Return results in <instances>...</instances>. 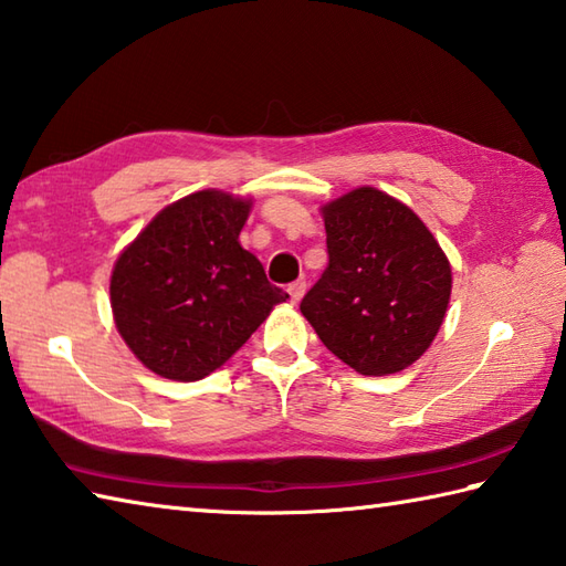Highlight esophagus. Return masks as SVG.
I'll list each match as a JSON object with an SVG mask.
<instances>
[{
    "instance_id": "34e87169",
    "label": "esophagus",
    "mask_w": 566,
    "mask_h": 566,
    "mask_svg": "<svg viewBox=\"0 0 566 566\" xmlns=\"http://www.w3.org/2000/svg\"><path fill=\"white\" fill-rule=\"evenodd\" d=\"M286 292H290L292 302H294V304H298V302H302V296L306 294V282H304V280L292 282V284H290V290H286Z\"/></svg>"
}]
</instances>
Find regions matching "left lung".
I'll return each mask as SVG.
<instances>
[{"label":"left lung","instance_id":"left-lung-1","mask_svg":"<svg viewBox=\"0 0 566 566\" xmlns=\"http://www.w3.org/2000/svg\"><path fill=\"white\" fill-rule=\"evenodd\" d=\"M328 268L302 298L324 346L360 375H390L431 346L451 296L444 250L412 210L363 186L324 206Z\"/></svg>","mask_w":566,"mask_h":566}]
</instances>
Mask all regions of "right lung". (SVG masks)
I'll list each match as a JSON object with an SVG mask.
<instances>
[{
    "mask_svg": "<svg viewBox=\"0 0 566 566\" xmlns=\"http://www.w3.org/2000/svg\"><path fill=\"white\" fill-rule=\"evenodd\" d=\"M248 216L250 201L196 191L166 206L117 258L115 324L151 373L206 378L290 298L238 242Z\"/></svg>",
    "mask_w": 566,
    "mask_h": 566,
    "instance_id": "1",
    "label": "right lung"
}]
</instances>
